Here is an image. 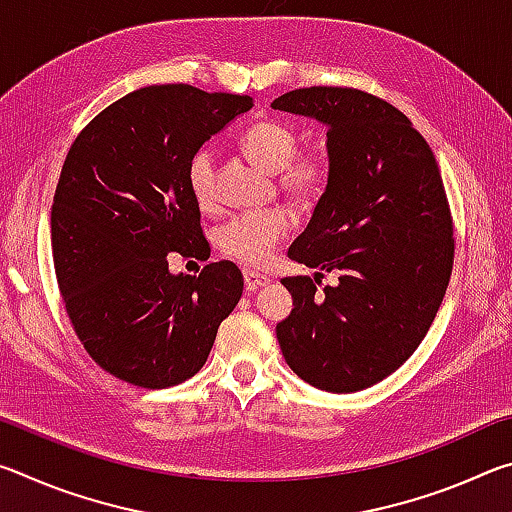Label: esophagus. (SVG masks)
Instances as JSON below:
<instances>
[{"label":"esophagus","mask_w":512,"mask_h":512,"mask_svg":"<svg viewBox=\"0 0 512 512\" xmlns=\"http://www.w3.org/2000/svg\"><path fill=\"white\" fill-rule=\"evenodd\" d=\"M244 282H246V289L248 291H257V289L266 287V284L271 282V277L257 273V271H253V268H246V271H244Z\"/></svg>","instance_id":"34e87169"}]
</instances>
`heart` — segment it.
I'll return each instance as SVG.
<instances>
[{"instance_id":"heart-1","label":"heart","mask_w":512,"mask_h":512,"mask_svg":"<svg viewBox=\"0 0 512 512\" xmlns=\"http://www.w3.org/2000/svg\"><path fill=\"white\" fill-rule=\"evenodd\" d=\"M241 149L259 167L277 173V183L300 203L316 201L329 180V162L323 153H296L298 133L284 121H257L241 135ZM187 185L196 205L212 212L219 203L216 187V160L210 146L198 149L187 164ZM291 214L284 207H266L230 216L216 230V246L225 257L246 266H264L287 232Z\"/></svg>"}]
</instances>
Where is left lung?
Here are the masks:
<instances>
[{"mask_svg": "<svg viewBox=\"0 0 512 512\" xmlns=\"http://www.w3.org/2000/svg\"><path fill=\"white\" fill-rule=\"evenodd\" d=\"M271 106L327 126L329 180L284 277L277 323L289 368L327 393L386 379L427 336L454 266V225L438 162L409 117L354 88H300ZM325 272L340 275L317 291Z\"/></svg>", "mask_w": 512, "mask_h": 512, "instance_id": "8db88e82", "label": "left lung"}]
</instances>
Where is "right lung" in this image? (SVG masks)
Segmentation results:
<instances>
[{"label": "right lung", "instance_id": "obj_1", "mask_svg": "<svg viewBox=\"0 0 512 512\" xmlns=\"http://www.w3.org/2000/svg\"><path fill=\"white\" fill-rule=\"evenodd\" d=\"M250 108L248 94L149 85L99 112L67 153L51 205L60 296L83 348L121 381L194 377L237 307L235 264L173 275L167 255L210 257L187 164Z\"/></svg>", "mask_w": 512, "mask_h": 512}]
</instances>
